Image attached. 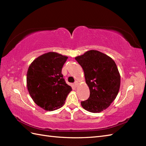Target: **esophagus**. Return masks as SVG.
<instances>
[{
  "label": "esophagus",
  "instance_id": "obj_1",
  "mask_svg": "<svg viewBox=\"0 0 146 146\" xmlns=\"http://www.w3.org/2000/svg\"><path fill=\"white\" fill-rule=\"evenodd\" d=\"M78 82H77V81H76L75 82V83H74V86H75V87H77V86H78Z\"/></svg>",
  "mask_w": 146,
  "mask_h": 146
}]
</instances>
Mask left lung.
Returning <instances> with one entry per match:
<instances>
[{
  "label": "left lung",
  "instance_id": "8db88e82",
  "mask_svg": "<svg viewBox=\"0 0 146 146\" xmlns=\"http://www.w3.org/2000/svg\"><path fill=\"white\" fill-rule=\"evenodd\" d=\"M75 60L83 68L90 97L81 102L90 112L99 113L106 109L115 99L120 85V76L115 61L97 50H90Z\"/></svg>",
  "mask_w": 146,
  "mask_h": 146
}]
</instances>
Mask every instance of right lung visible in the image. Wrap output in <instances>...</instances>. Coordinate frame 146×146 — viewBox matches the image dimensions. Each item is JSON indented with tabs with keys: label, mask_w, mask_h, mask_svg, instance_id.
<instances>
[{
	"label": "right lung",
	"mask_w": 146,
	"mask_h": 146,
	"mask_svg": "<svg viewBox=\"0 0 146 146\" xmlns=\"http://www.w3.org/2000/svg\"><path fill=\"white\" fill-rule=\"evenodd\" d=\"M67 56L55 52L34 60L27 72V87L33 101L45 110L58 109L64 104L71 87L61 73Z\"/></svg>",
	"instance_id": "add662e5"
}]
</instances>
